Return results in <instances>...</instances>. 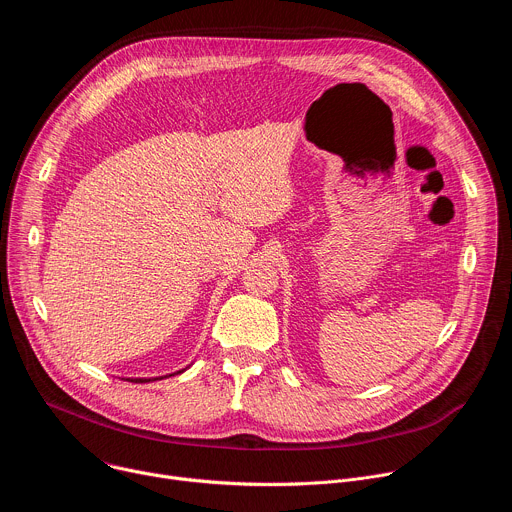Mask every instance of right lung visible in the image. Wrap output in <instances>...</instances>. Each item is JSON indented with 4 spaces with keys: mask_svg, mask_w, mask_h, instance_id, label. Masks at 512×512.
I'll return each instance as SVG.
<instances>
[{
    "mask_svg": "<svg viewBox=\"0 0 512 512\" xmlns=\"http://www.w3.org/2000/svg\"><path fill=\"white\" fill-rule=\"evenodd\" d=\"M178 373H182V371H178ZM168 377H172V375H168ZM164 379V377H162ZM129 381V379H127ZM133 383H148V381H152V379H131Z\"/></svg>",
    "mask_w": 512,
    "mask_h": 512,
    "instance_id": "obj_1",
    "label": "right lung"
}]
</instances>
